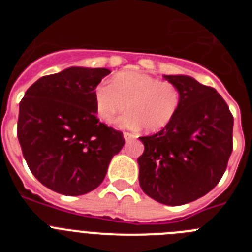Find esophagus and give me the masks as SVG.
Listing matches in <instances>:
<instances>
[{"label": "esophagus", "instance_id": "34e87169", "mask_svg": "<svg viewBox=\"0 0 252 252\" xmlns=\"http://www.w3.org/2000/svg\"><path fill=\"white\" fill-rule=\"evenodd\" d=\"M124 139H125V141L128 142V141H131V140L136 139V135H133V133H131V132H124Z\"/></svg>", "mask_w": 252, "mask_h": 252}]
</instances>
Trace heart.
<instances>
[{
  "label": "heart",
  "mask_w": 252,
  "mask_h": 252,
  "mask_svg": "<svg viewBox=\"0 0 252 252\" xmlns=\"http://www.w3.org/2000/svg\"><path fill=\"white\" fill-rule=\"evenodd\" d=\"M180 91L174 83L139 72L116 74L111 84H101L94 93L95 111L102 121L111 124L116 116L130 110L119 119L126 128L157 132L168 126L180 106Z\"/></svg>",
  "instance_id": "obj_1"
}]
</instances>
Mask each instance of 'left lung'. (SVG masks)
I'll use <instances>...</instances> for the list:
<instances>
[{
    "label": "left lung",
    "mask_w": 252,
    "mask_h": 252,
    "mask_svg": "<svg viewBox=\"0 0 252 252\" xmlns=\"http://www.w3.org/2000/svg\"><path fill=\"white\" fill-rule=\"evenodd\" d=\"M179 88L180 106L159 132L142 136L140 187L166 206H182L206 195L221 180L232 153L233 117L212 87L189 75H162Z\"/></svg>",
    "instance_id": "left-lung-1"
}]
</instances>
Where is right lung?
Returning <instances> with one entry per match:
<instances>
[{
	"mask_svg": "<svg viewBox=\"0 0 252 252\" xmlns=\"http://www.w3.org/2000/svg\"><path fill=\"white\" fill-rule=\"evenodd\" d=\"M106 68L70 66L37 79L20 102L17 137L31 173L46 188L82 195L103 182L125 140L99 122L94 93Z\"/></svg>",
	"mask_w": 252,
	"mask_h": 252,
	"instance_id": "right-lung-1",
	"label": "right lung"
}]
</instances>
